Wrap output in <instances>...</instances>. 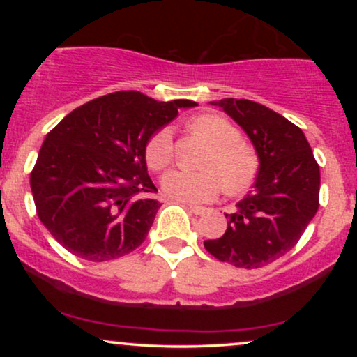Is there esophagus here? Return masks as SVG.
Listing matches in <instances>:
<instances>
[{"mask_svg": "<svg viewBox=\"0 0 357 357\" xmlns=\"http://www.w3.org/2000/svg\"><path fill=\"white\" fill-rule=\"evenodd\" d=\"M186 208L188 210H190L192 215H204V213L208 211V208H204V206H195V204H186Z\"/></svg>", "mask_w": 357, "mask_h": 357, "instance_id": "esophagus-1", "label": "esophagus"}]
</instances>
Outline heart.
I'll list each match as a JSON object with an SVG mask.
<instances>
[{
	"label": "heart",
	"instance_id": "b5f03b06",
	"mask_svg": "<svg viewBox=\"0 0 357 357\" xmlns=\"http://www.w3.org/2000/svg\"><path fill=\"white\" fill-rule=\"evenodd\" d=\"M191 126L213 144L204 161L208 169L167 171L161 179L162 191L183 203H204L215 198L223 184L230 192L245 190L255 178L257 158L248 146L240 142L238 129L215 114L192 119ZM173 129L162 127L147 142L146 161L149 167L159 171L173 161Z\"/></svg>",
	"mask_w": 357,
	"mask_h": 357
}]
</instances>
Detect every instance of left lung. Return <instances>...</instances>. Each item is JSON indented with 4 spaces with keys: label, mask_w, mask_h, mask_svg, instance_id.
<instances>
[{
    "label": "left lung",
    "mask_w": 357,
    "mask_h": 357,
    "mask_svg": "<svg viewBox=\"0 0 357 357\" xmlns=\"http://www.w3.org/2000/svg\"><path fill=\"white\" fill-rule=\"evenodd\" d=\"M211 105L247 132L260 166L252 190L227 215V231L204 248L235 267H265L296 247L317 213L321 171L301 127L280 114L247 99Z\"/></svg>",
    "instance_id": "1"
}]
</instances>
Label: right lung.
<instances>
[{
    "instance_id": "1",
    "label": "right lung",
    "mask_w": 357,
    "mask_h": 357,
    "mask_svg": "<svg viewBox=\"0 0 357 357\" xmlns=\"http://www.w3.org/2000/svg\"><path fill=\"white\" fill-rule=\"evenodd\" d=\"M195 105L121 90L61 119L45 137L30 176L36 213L53 238L89 261L134 252L161 206L147 174V142L178 109Z\"/></svg>"
}]
</instances>
